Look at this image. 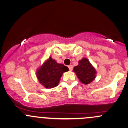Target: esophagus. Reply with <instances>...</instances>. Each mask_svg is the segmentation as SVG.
I'll return each instance as SVG.
<instances>
[{"mask_svg": "<svg viewBox=\"0 0 128 128\" xmlns=\"http://www.w3.org/2000/svg\"><path fill=\"white\" fill-rule=\"evenodd\" d=\"M68 69H69L70 71H72V70H73V66H72V65H69L68 66Z\"/></svg>", "mask_w": 128, "mask_h": 128, "instance_id": "esophagus-1", "label": "esophagus"}]
</instances>
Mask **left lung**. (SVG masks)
<instances>
[{"mask_svg": "<svg viewBox=\"0 0 128 128\" xmlns=\"http://www.w3.org/2000/svg\"><path fill=\"white\" fill-rule=\"evenodd\" d=\"M73 71L80 82L86 84L91 83L96 77V70L86 58L79 60L78 65L74 67Z\"/></svg>", "mask_w": 128, "mask_h": 128, "instance_id": "8db88e82", "label": "left lung"}]
</instances>
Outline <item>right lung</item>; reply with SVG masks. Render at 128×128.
I'll return each mask as SVG.
<instances>
[{"label": "right lung", "mask_w": 128, "mask_h": 128, "mask_svg": "<svg viewBox=\"0 0 128 128\" xmlns=\"http://www.w3.org/2000/svg\"><path fill=\"white\" fill-rule=\"evenodd\" d=\"M68 70V67L58 64L50 57L37 70V76L40 83L45 88H52L58 86L62 74Z\"/></svg>", "instance_id": "add662e5"}]
</instances>
